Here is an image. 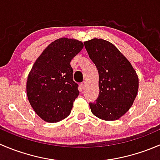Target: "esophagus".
<instances>
[{
  "mask_svg": "<svg viewBox=\"0 0 160 160\" xmlns=\"http://www.w3.org/2000/svg\"><path fill=\"white\" fill-rule=\"evenodd\" d=\"M86 82H83V83H81V87H82V89H85V88H86Z\"/></svg>",
  "mask_w": 160,
  "mask_h": 160,
  "instance_id": "1",
  "label": "esophagus"
}]
</instances>
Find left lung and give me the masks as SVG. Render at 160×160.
Wrapping results in <instances>:
<instances>
[{"mask_svg":"<svg viewBox=\"0 0 160 160\" xmlns=\"http://www.w3.org/2000/svg\"><path fill=\"white\" fill-rule=\"evenodd\" d=\"M84 46L99 74V96L90 103L91 112L102 120H118L129 110L138 94V75L110 42L92 38L84 42Z\"/></svg>","mask_w":160,"mask_h":160,"instance_id":"8db88e82","label":"left lung"}]
</instances>
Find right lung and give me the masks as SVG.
Returning <instances> with one entry per match:
<instances>
[{"instance_id":"right-lung-1","label":"right lung","mask_w":160,"mask_h":160,"mask_svg":"<svg viewBox=\"0 0 160 160\" xmlns=\"http://www.w3.org/2000/svg\"><path fill=\"white\" fill-rule=\"evenodd\" d=\"M83 48L75 38H60L51 42L32 66L26 83L31 106L43 121L60 122L70 115L78 97L70 61Z\"/></svg>"}]
</instances>
